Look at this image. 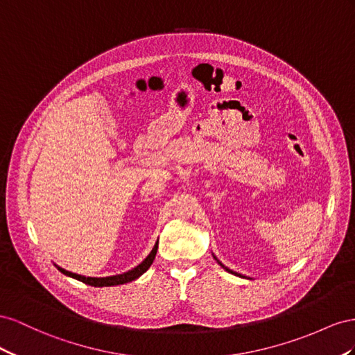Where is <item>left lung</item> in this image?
<instances>
[{"label": "left lung", "instance_id": "left-lung-1", "mask_svg": "<svg viewBox=\"0 0 355 355\" xmlns=\"http://www.w3.org/2000/svg\"><path fill=\"white\" fill-rule=\"evenodd\" d=\"M218 263H220V261H218ZM220 265H221V263H220ZM221 266H223V265H221ZM223 268H225V269H226L227 272H230V273H234V275H236V277H242V275H241V273H236V272H234V270H230V269H227L226 266H223ZM244 278H245V277H244Z\"/></svg>", "mask_w": 355, "mask_h": 355}]
</instances>
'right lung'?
Masks as SVG:
<instances>
[{"label": "right lung", "instance_id": "add662e5", "mask_svg": "<svg viewBox=\"0 0 355 355\" xmlns=\"http://www.w3.org/2000/svg\"><path fill=\"white\" fill-rule=\"evenodd\" d=\"M156 252H157V242H156V245L153 247V250H151L150 254L144 259V261H143V263H139V265H138L137 268H134L132 270L121 273V275H114V277H105V278H90V277L77 275V273L68 272V270H65V269H62V268H59V266H58V269H59L60 272H62L64 275L71 277V278H74V279H78V281H82V282H85V284H87V286H92V287H111V286H120V284H126V282L134 281V279H137L138 277L143 275V273H144V272L151 266V263H153V260H155V257H156Z\"/></svg>", "mask_w": 355, "mask_h": 355}]
</instances>
